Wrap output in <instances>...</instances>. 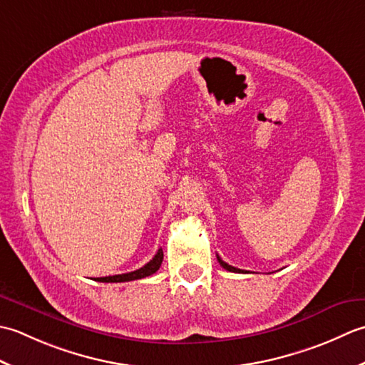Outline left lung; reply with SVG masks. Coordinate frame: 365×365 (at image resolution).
Segmentation results:
<instances>
[{
	"label": "left lung",
	"instance_id": "obj_1",
	"mask_svg": "<svg viewBox=\"0 0 365 365\" xmlns=\"http://www.w3.org/2000/svg\"><path fill=\"white\" fill-rule=\"evenodd\" d=\"M217 259H219V263H220V266H222V267H224V269H227V271H232V272H242L241 269H237V267H235V266H230L228 263L222 262V258H220V257H217Z\"/></svg>",
	"mask_w": 365,
	"mask_h": 365
}]
</instances>
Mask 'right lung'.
Masks as SVG:
<instances>
[{
  "label": "right lung",
  "instance_id": "1",
  "mask_svg": "<svg viewBox=\"0 0 365 365\" xmlns=\"http://www.w3.org/2000/svg\"><path fill=\"white\" fill-rule=\"evenodd\" d=\"M163 259V252L162 249L158 250V254L154 255L150 263H146L143 267H140L137 271H132L128 274H116V276H108V277H98V282H110V284H116V282H130V280H138L145 279L148 276H153V274L159 269Z\"/></svg>",
  "mask_w": 365,
  "mask_h": 365
}]
</instances>
